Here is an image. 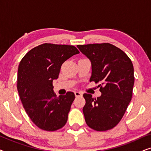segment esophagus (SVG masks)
Masks as SVG:
<instances>
[{
  "instance_id": "34e87169",
  "label": "esophagus",
  "mask_w": 151,
  "mask_h": 151,
  "mask_svg": "<svg viewBox=\"0 0 151 151\" xmlns=\"http://www.w3.org/2000/svg\"><path fill=\"white\" fill-rule=\"evenodd\" d=\"M75 93L76 97H80V96H82V93L80 91H76L75 93Z\"/></svg>"
}]
</instances>
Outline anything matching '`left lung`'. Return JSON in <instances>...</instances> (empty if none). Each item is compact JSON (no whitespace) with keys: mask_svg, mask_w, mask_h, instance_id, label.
Instances as JSON below:
<instances>
[{"mask_svg":"<svg viewBox=\"0 0 151 151\" xmlns=\"http://www.w3.org/2000/svg\"><path fill=\"white\" fill-rule=\"evenodd\" d=\"M91 63L90 82L98 85L102 95L97 98L83 95L86 104L83 113L86 124L104 131L113 129L122 118L133 95L134 69L128 55L109 43L78 45Z\"/></svg>","mask_w":151,"mask_h":151,"instance_id":"left-lung-1","label":"left lung"}]
</instances>
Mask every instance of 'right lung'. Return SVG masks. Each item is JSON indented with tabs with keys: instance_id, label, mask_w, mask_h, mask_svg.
<instances>
[{
	"instance_id": "add662e5",
	"label": "right lung",
	"mask_w": 151,
	"mask_h": 151,
	"mask_svg": "<svg viewBox=\"0 0 151 151\" xmlns=\"http://www.w3.org/2000/svg\"><path fill=\"white\" fill-rule=\"evenodd\" d=\"M79 53L72 45L45 43L31 49L20 61L18 94L27 114L40 129L54 131L67 123L75 95L69 91L57 97L52 83L64 62Z\"/></svg>"
}]
</instances>
